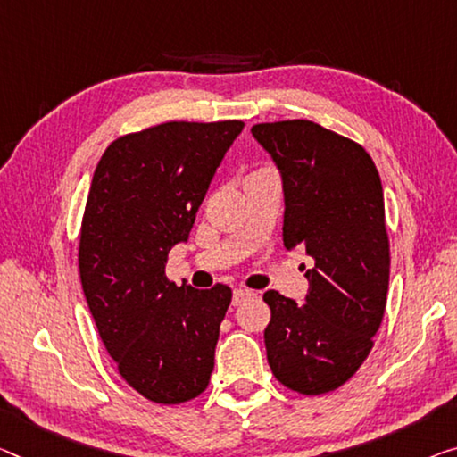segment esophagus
<instances>
[{
	"instance_id": "obj_1",
	"label": "esophagus",
	"mask_w": 457,
	"mask_h": 457,
	"mask_svg": "<svg viewBox=\"0 0 457 457\" xmlns=\"http://www.w3.org/2000/svg\"><path fill=\"white\" fill-rule=\"evenodd\" d=\"M253 296H255V292H253V290H247V287H235V292H233V304L238 306V304H241V302L249 300V298H253Z\"/></svg>"
}]
</instances>
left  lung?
<instances>
[{
    "label": "left lung",
    "instance_id": "obj_1",
    "mask_svg": "<svg viewBox=\"0 0 457 457\" xmlns=\"http://www.w3.org/2000/svg\"><path fill=\"white\" fill-rule=\"evenodd\" d=\"M284 186V245L306 249V304L276 290L265 349L273 376L300 395L345 384L374 347L390 278L382 181L355 140L311 120L255 124Z\"/></svg>",
    "mask_w": 457,
    "mask_h": 457
}]
</instances>
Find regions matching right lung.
Returning <instances> with one entry per match:
<instances>
[{
	"mask_svg": "<svg viewBox=\"0 0 457 457\" xmlns=\"http://www.w3.org/2000/svg\"><path fill=\"white\" fill-rule=\"evenodd\" d=\"M241 120L165 122L116 138L91 179L79 235V276L91 317L126 384L159 404L206 390L220 322L233 298L165 276L187 241L216 167Z\"/></svg>",
	"mask_w": 457,
	"mask_h": 457,
	"instance_id": "right-lung-1",
	"label": "right lung"
}]
</instances>
